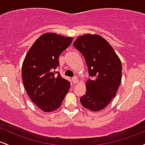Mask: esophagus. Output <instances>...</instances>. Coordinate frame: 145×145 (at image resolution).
<instances>
[{
	"instance_id": "1",
	"label": "esophagus",
	"mask_w": 145,
	"mask_h": 145,
	"mask_svg": "<svg viewBox=\"0 0 145 145\" xmlns=\"http://www.w3.org/2000/svg\"><path fill=\"white\" fill-rule=\"evenodd\" d=\"M71 80H72V82L74 83V84H76V83L78 82V80L77 77L72 78V79H71Z\"/></svg>"
}]
</instances>
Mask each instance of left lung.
I'll list each match as a JSON object with an SVG mask.
<instances>
[{
  "instance_id": "8db88e82",
  "label": "left lung",
  "mask_w": 145,
  "mask_h": 145,
  "mask_svg": "<svg viewBox=\"0 0 145 145\" xmlns=\"http://www.w3.org/2000/svg\"><path fill=\"white\" fill-rule=\"evenodd\" d=\"M74 46L84 56L89 78L81 104L91 111L104 109L115 97L122 76L121 62L112 46L98 35L78 37Z\"/></svg>"
}]
</instances>
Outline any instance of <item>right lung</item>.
Here are the masks:
<instances>
[{
	"label": "right lung",
	"instance_id": "add662e5",
	"mask_svg": "<svg viewBox=\"0 0 145 145\" xmlns=\"http://www.w3.org/2000/svg\"><path fill=\"white\" fill-rule=\"evenodd\" d=\"M72 40L73 37L45 33L25 56L22 67L23 84L30 99L44 112L59 108L70 88V82L55 69L59 66V56Z\"/></svg>",
	"mask_w": 145,
	"mask_h": 145
}]
</instances>
